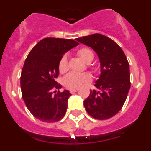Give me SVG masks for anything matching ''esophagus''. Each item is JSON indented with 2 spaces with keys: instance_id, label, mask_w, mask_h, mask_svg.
<instances>
[{
  "instance_id": "34e87169",
  "label": "esophagus",
  "mask_w": 151,
  "mask_h": 151,
  "mask_svg": "<svg viewBox=\"0 0 151 151\" xmlns=\"http://www.w3.org/2000/svg\"><path fill=\"white\" fill-rule=\"evenodd\" d=\"M79 91L78 88H76V89H71L70 90V93H74L77 92V91Z\"/></svg>"
}]
</instances>
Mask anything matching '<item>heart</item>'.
Masks as SVG:
<instances>
[{
  "mask_svg": "<svg viewBox=\"0 0 151 151\" xmlns=\"http://www.w3.org/2000/svg\"><path fill=\"white\" fill-rule=\"evenodd\" d=\"M77 54L80 58L86 63H90L94 58V54L92 50L87 47L80 49ZM59 71L60 73H65L68 71V59L66 55H63L59 62ZM91 77L88 74L70 73L64 79V85L67 88L76 89L80 88L85 83L91 81Z\"/></svg>",
  "mask_w": 151,
  "mask_h": 151,
  "instance_id": "heart-1",
  "label": "heart"
}]
</instances>
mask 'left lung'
<instances>
[{
  "label": "left lung",
  "instance_id": "obj_1",
  "mask_svg": "<svg viewBox=\"0 0 151 151\" xmlns=\"http://www.w3.org/2000/svg\"><path fill=\"white\" fill-rule=\"evenodd\" d=\"M95 51L100 61L101 74L84 101L88 113L98 120H106L121 109L130 89L129 64L124 52L113 40L100 33L76 39Z\"/></svg>",
  "mask_w": 151,
  "mask_h": 151
}]
</instances>
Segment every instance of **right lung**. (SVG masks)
I'll list each match as a JSON object with an SVG mask.
<instances>
[{
  "label": "right lung",
  "mask_w": 151,
  "mask_h": 151,
  "mask_svg": "<svg viewBox=\"0 0 151 151\" xmlns=\"http://www.w3.org/2000/svg\"><path fill=\"white\" fill-rule=\"evenodd\" d=\"M78 45L73 39L45 38L28 54L21 73V91L25 105L37 119L52 123L64 117L71 94L64 90L53 96L52 90L61 88L55 81L60 59Z\"/></svg>",
  "instance_id": "obj_1"
}]
</instances>
